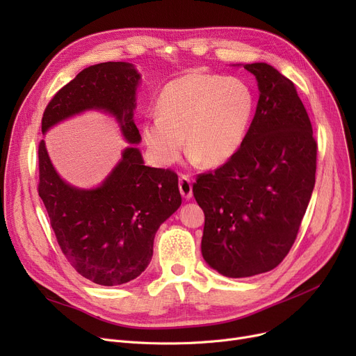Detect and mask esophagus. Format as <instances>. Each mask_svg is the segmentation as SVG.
Returning <instances> with one entry per match:
<instances>
[{
    "label": "esophagus",
    "instance_id": "1",
    "mask_svg": "<svg viewBox=\"0 0 356 356\" xmlns=\"http://www.w3.org/2000/svg\"><path fill=\"white\" fill-rule=\"evenodd\" d=\"M179 189L180 193L184 199H191L193 195V189H192V180L189 179V176L181 175L179 179Z\"/></svg>",
    "mask_w": 356,
    "mask_h": 356
}]
</instances>
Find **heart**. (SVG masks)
Segmentation results:
<instances>
[{
	"instance_id": "b5f03b06",
	"label": "heart",
	"mask_w": 356,
	"mask_h": 356,
	"mask_svg": "<svg viewBox=\"0 0 356 356\" xmlns=\"http://www.w3.org/2000/svg\"><path fill=\"white\" fill-rule=\"evenodd\" d=\"M157 115L143 124V140L159 165H170L183 149L193 161L215 168L241 148L255 111L252 88L239 78L192 72L168 82Z\"/></svg>"
}]
</instances>
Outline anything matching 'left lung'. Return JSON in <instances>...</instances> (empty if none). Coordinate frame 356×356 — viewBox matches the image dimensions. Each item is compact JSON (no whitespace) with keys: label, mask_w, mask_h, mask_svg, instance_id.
<instances>
[{"label":"left lung","mask_w":356,"mask_h":356,"mask_svg":"<svg viewBox=\"0 0 356 356\" xmlns=\"http://www.w3.org/2000/svg\"><path fill=\"white\" fill-rule=\"evenodd\" d=\"M244 67L259 89L245 140L228 163L193 183L204 213L202 255L232 278L271 271L287 257L312 197L317 157L294 83L267 63Z\"/></svg>","instance_id":"obj_1"}]
</instances>
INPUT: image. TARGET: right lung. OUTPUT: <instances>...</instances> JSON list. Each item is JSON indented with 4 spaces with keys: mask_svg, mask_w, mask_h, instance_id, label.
<instances>
[{
    "mask_svg": "<svg viewBox=\"0 0 356 356\" xmlns=\"http://www.w3.org/2000/svg\"><path fill=\"white\" fill-rule=\"evenodd\" d=\"M138 79L133 65L124 62L83 69L47 104L42 133L70 115L95 108L114 114L124 137L140 143L133 120ZM37 191L70 266L101 286L128 283L147 268L159 227L181 204L177 175L170 168L144 165L134 147L125 149L101 188L79 191L56 173L42 140Z\"/></svg>",
    "mask_w": 356,
    "mask_h": 356,
    "instance_id": "obj_1",
    "label": "right lung"
}]
</instances>
